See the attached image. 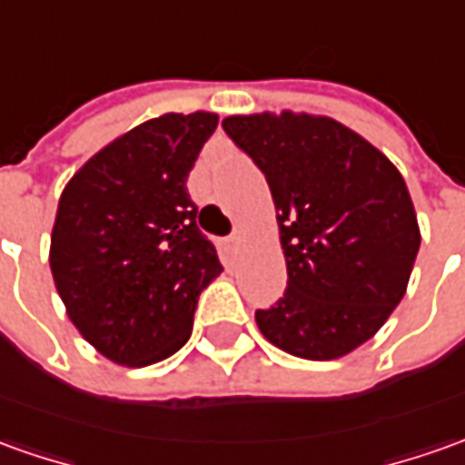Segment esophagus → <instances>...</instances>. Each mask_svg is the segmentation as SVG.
Wrapping results in <instances>:
<instances>
[{
	"label": "esophagus",
	"instance_id": "obj_1",
	"mask_svg": "<svg viewBox=\"0 0 465 465\" xmlns=\"http://www.w3.org/2000/svg\"><path fill=\"white\" fill-rule=\"evenodd\" d=\"M242 242H244V233H242V232H236V233H232V236H229V249H232L233 254H236V252L242 249Z\"/></svg>",
	"mask_w": 465,
	"mask_h": 465
}]
</instances>
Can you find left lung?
Listing matches in <instances>:
<instances>
[{
	"instance_id": "8db88e82",
	"label": "left lung",
	"mask_w": 465,
	"mask_h": 465,
	"mask_svg": "<svg viewBox=\"0 0 465 465\" xmlns=\"http://www.w3.org/2000/svg\"><path fill=\"white\" fill-rule=\"evenodd\" d=\"M221 126L272 191L287 290L257 311L262 336L311 359H341L405 298L420 249L405 178L371 142L331 116L259 112Z\"/></svg>"
}]
</instances>
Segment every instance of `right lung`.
<instances>
[{
	"label": "right lung",
	"mask_w": 465,
	"mask_h": 465,
	"mask_svg": "<svg viewBox=\"0 0 465 465\" xmlns=\"http://www.w3.org/2000/svg\"><path fill=\"white\" fill-rule=\"evenodd\" d=\"M219 114H163L101 147L68 180L50 272L71 323L109 361L150 366L185 346L221 272L185 180Z\"/></svg>",
	"instance_id": "obj_1"
}]
</instances>
